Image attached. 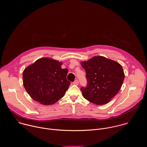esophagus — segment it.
I'll use <instances>...</instances> for the list:
<instances>
[{"instance_id":"1","label":"esophagus","mask_w":147,"mask_h":147,"mask_svg":"<svg viewBox=\"0 0 147 147\" xmlns=\"http://www.w3.org/2000/svg\"><path fill=\"white\" fill-rule=\"evenodd\" d=\"M73 84L74 85H78V81L77 80H76L73 82Z\"/></svg>"}]
</instances>
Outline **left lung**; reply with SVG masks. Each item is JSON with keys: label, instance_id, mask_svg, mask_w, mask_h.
<instances>
[{"label": "left lung", "instance_id": "8db88e82", "mask_svg": "<svg viewBox=\"0 0 147 147\" xmlns=\"http://www.w3.org/2000/svg\"><path fill=\"white\" fill-rule=\"evenodd\" d=\"M85 69L87 86L81 87L85 99L96 105L108 103L119 91L124 74L119 63L103 56H94L81 62Z\"/></svg>", "mask_w": 147, "mask_h": 147}]
</instances>
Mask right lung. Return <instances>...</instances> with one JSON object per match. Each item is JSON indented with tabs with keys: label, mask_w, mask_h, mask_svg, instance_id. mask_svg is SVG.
I'll return each mask as SVG.
<instances>
[{
	"label": "right lung",
	"mask_w": 147,
	"mask_h": 147,
	"mask_svg": "<svg viewBox=\"0 0 147 147\" xmlns=\"http://www.w3.org/2000/svg\"><path fill=\"white\" fill-rule=\"evenodd\" d=\"M61 62L44 57L25 69L23 85L32 99L49 105L64 96L70 82L66 78L68 70L61 69Z\"/></svg>",
	"instance_id": "add662e5"
}]
</instances>
